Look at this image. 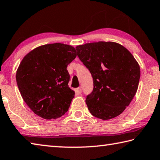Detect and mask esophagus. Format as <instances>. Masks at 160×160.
<instances>
[{
    "mask_svg": "<svg viewBox=\"0 0 160 160\" xmlns=\"http://www.w3.org/2000/svg\"><path fill=\"white\" fill-rule=\"evenodd\" d=\"M82 88H77V93L78 94L82 93Z\"/></svg>",
    "mask_w": 160,
    "mask_h": 160,
    "instance_id": "34e87169",
    "label": "esophagus"
}]
</instances>
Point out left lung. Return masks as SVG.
Masks as SVG:
<instances>
[{"instance_id":"obj_1","label":"left lung","mask_w":160,"mask_h":160,"mask_svg":"<svg viewBox=\"0 0 160 160\" xmlns=\"http://www.w3.org/2000/svg\"><path fill=\"white\" fill-rule=\"evenodd\" d=\"M76 49L93 79V90L86 100L90 112L103 120L119 116L138 89L141 77L138 62L115 42H94L79 45Z\"/></svg>"}]
</instances>
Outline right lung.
<instances>
[{
	"mask_svg": "<svg viewBox=\"0 0 160 160\" xmlns=\"http://www.w3.org/2000/svg\"><path fill=\"white\" fill-rule=\"evenodd\" d=\"M76 57L74 47L55 43L36 48L22 59L17 83L24 102L38 116L57 119L68 110L75 93L68 86L67 67Z\"/></svg>",
	"mask_w": 160,
	"mask_h": 160,
	"instance_id": "add662e5",
	"label": "right lung"
}]
</instances>
